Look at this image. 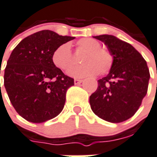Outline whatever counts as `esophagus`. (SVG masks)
Here are the masks:
<instances>
[{"label":"esophagus","instance_id":"esophagus-1","mask_svg":"<svg viewBox=\"0 0 157 157\" xmlns=\"http://www.w3.org/2000/svg\"><path fill=\"white\" fill-rule=\"evenodd\" d=\"M82 82H83V80H80V79H75V80H74V83H75V85L81 84Z\"/></svg>","mask_w":157,"mask_h":157}]
</instances>
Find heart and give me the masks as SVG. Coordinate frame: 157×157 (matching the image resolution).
Here are the masks:
<instances>
[{
	"mask_svg": "<svg viewBox=\"0 0 157 157\" xmlns=\"http://www.w3.org/2000/svg\"><path fill=\"white\" fill-rule=\"evenodd\" d=\"M77 48L84 51L81 66L70 68L73 63L72 54L69 44L64 43L54 51L52 56V63L61 71H67L71 77L82 78L94 75L99 71L105 74L111 69L113 63V57L107 50L101 48V43L93 38H82L76 43Z\"/></svg>",
	"mask_w": 157,
	"mask_h": 157,
	"instance_id": "b5f03b06",
	"label": "heart"
}]
</instances>
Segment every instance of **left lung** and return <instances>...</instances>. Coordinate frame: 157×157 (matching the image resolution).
Listing matches in <instances>:
<instances>
[{"label": "left lung", "instance_id": "1", "mask_svg": "<svg viewBox=\"0 0 157 157\" xmlns=\"http://www.w3.org/2000/svg\"><path fill=\"white\" fill-rule=\"evenodd\" d=\"M107 46L113 57L109 74L98 80L90 96L94 113L112 123L122 122L136 112L146 96L149 69L142 56L129 43L112 35L93 36Z\"/></svg>", "mask_w": 157, "mask_h": 157}]
</instances>
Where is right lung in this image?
<instances>
[{
    "label": "right lung",
    "mask_w": 157,
    "mask_h": 157,
    "mask_svg": "<svg viewBox=\"0 0 157 157\" xmlns=\"http://www.w3.org/2000/svg\"><path fill=\"white\" fill-rule=\"evenodd\" d=\"M73 39L44 30L25 37L11 52L5 69V88L17 113L30 122H45L63 110L74 79L56 67L52 56L58 46Z\"/></svg>",
    "instance_id": "add662e5"
}]
</instances>
